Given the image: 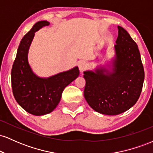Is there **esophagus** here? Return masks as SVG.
Wrapping results in <instances>:
<instances>
[{
  "instance_id": "1",
  "label": "esophagus",
  "mask_w": 153,
  "mask_h": 153,
  "mask_svg": "<svg viewBox=\"0 0 153 153\" xmlns=\"http://www.w3.org/2000/svg\"><path fill=\"white\" fill-rule=\"evenodd\" d=\"M87 67H88V65H87V63L85 62V61H80V62H78L79 71L81 72V73L86 69Z\"/></svg>"
}]
</instances>
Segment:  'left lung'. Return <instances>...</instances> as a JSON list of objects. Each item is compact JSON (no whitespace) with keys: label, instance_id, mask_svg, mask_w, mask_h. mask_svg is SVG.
Returning a JSON list of instances; mask_svg holds the SVG:
<instances>
[{"label":"left lung","instance_id":"8db88e82","mask_svg":"<svg viewBox=\"0 0 153 153\" xmlns=\"http://www.w3.org/2000/svg\"><path fill=\"white\" fill-rule=\"evenodd\" d=\"M114 50L109 60L83 72L84 97L93 109L106 115L119 114L134 106L145 78L137 45L119 26Z\"/></svg>","mask_w":153,"mask_h":153}]
</instances>
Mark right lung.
<instances>
[{
  "label": "right lung",
  "instance_id": "1",
  "mask_svg": "<svg viewBox=\"0 0 153 153\" xmlns=\"http://www.w3.org/2000/svg\"><path fill=\"white\" fill-rule=\"evenodd\" d=\"M47 21L34 24L20 42L11 70L13 94L19 106L35 116L50 114L57 107L62 91L80 74L78 66L71 70L42 78L35 74L29 62V50L35 32L49 26Z\"/></svg>",
  "mask_w": 153,
  "mask_h": 153
}]
</instances>
